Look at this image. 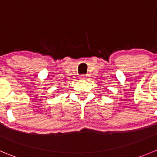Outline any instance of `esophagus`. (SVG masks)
<instances>
[{"label":"esophagus","instance_id":"obj_1","mask_svg":"<svg viewBox=\"0 0 157 157\" xmlns=\"http://www.w3.org/2000/svg\"><path fill=\"white\" fill-rule=\"evenodd\" d=\"M90 77V75L89 74H86V75H82L81 77H80V78L81 79H88Z\"/></svg>","mask_w":157,"mask_h":157}]
</instances>
